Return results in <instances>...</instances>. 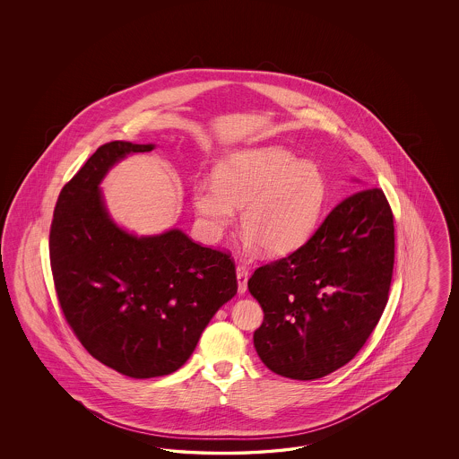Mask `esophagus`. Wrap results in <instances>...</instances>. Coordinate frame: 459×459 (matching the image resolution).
Wrapping results in <instances>:
<instances>
[{
  "label": "esophagus",
  "instance_id": "34e87169",
  "mask_svg": "<svg viewBox=\"0 0 459 459\" xmlns=\"http://www.w3.org/2000/svg\"><path fill=\"white\" fill-rule=\"evenodd\" d=\"M237 273V284H238V292L244 294L247 291V276H249V271L246 265L238 264L236 269Z\"/></svg>",
  "mask_w": 459,
  "mask_h": 459
}]
</instances>
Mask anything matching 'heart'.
<instances>
[{
    "mask_svg": "<svg viewBox=\"0 0 459 459\" xmlns=\"http://www.w3.org/2000/svg\"><path fill=\"white\" fill-rule=\"evenodd\" d=\"M326 198V181L313 163L278 146L229 154L213 169V183L196 181L192 204L202 229L219 238L236 210L250 244L282 255L311 236Z\"/></svg>",
    "mask_w": 459,
    "mask_h": 459,
    "instance_id": "1",
    "label": "heart"
}]
</instances>
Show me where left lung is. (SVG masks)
<instances>
[{
	"instance_id": "1",
	"label": "left lung",
	"mask_w": 459,
	"mask_h": 459,
	"mask_svg": "<svg viewBox=\"0 0 459 459\" xmlns=\"http://www.w3.org/2000/svg\"><path fill=\"white\" fill-rule=\"evenodd\" d=\"M394 257L387 196L367 186L343 198L299 249L257 267L247 286L264 311L254 347L265 367L315 380L351 360L385 309Z\"/></svg>"
}]
</instances>
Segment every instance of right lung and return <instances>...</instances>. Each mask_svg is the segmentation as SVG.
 I'll return each mask as SVG.
<instances>
[{
  "label": "right lung",
  "mask_w": 459,
  "mask_h": 459,
  "mask_svg": "<svg viewBox=\"0 0 459 459\" xmlns=\"http://www.w3.org/2000/svg\"><path fill=\"white\" fill-rule=\"evenodd\" d=\"M153 144L111 141L62 188L50 227V267L72 332L96 360L133 378L168 376L190 359L217 309L237 292L229 252L181 230L136 237L112 222L99 183Z\"/></svg>",
  "instance_id": "obj_1"
}]
</instances>
